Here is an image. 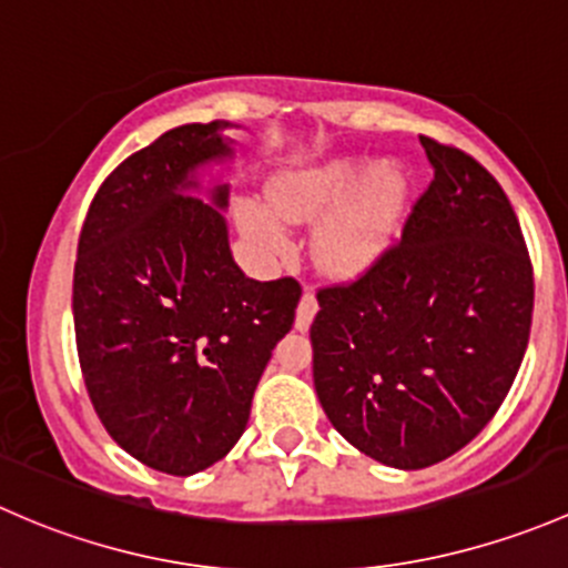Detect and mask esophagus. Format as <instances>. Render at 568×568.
<instances>
[{
  "instance_id": "obj_1",
  "label": "esophagus",
  "mask_w": 568,
  "mask_h": 568,
  "mask_svg": "<svg viewBox=\"0 0 568 568\" xmlns=\"http://www.w3.org/2000/svg\"><path fill=\"white\" fill-rule=\"evenodd\" d=\"M317 297H314L312 290L303 292L301 303H297V314H295V327L297 331H308V325L314 323V314H317Z\"/></svg>"
}]
</instances>
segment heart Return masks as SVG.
Returning <instances> with one entry per match:
<instances>
[{
	"mask_svg": "<svg viewBox=\"0 0 568 568\" xmlns=\"http://www.w3.org/2000/svg\"><path fill=\"white\" fill-rule=\"evenodd\" d=\"M374 171L372 158L347 155L273 180L271 202L284 219L312 224L328 215L314 232V260L325 273L355 276L369 271L399 235L407 196V180L399 169L385 166L353 203L346 201ZM241 224L265 248L282 251L286 245L282 224L260 204H243Z\"/></svg>",
	"mask_w": 568,
	"mask_h": 568,
	"instance_id": "1",
	"label": "heart"
}]
</instances>
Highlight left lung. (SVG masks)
I'll use <instances>...</instances> for the list:
<instances>
[{"mask_svg":"<svg viewBox=\"0 0 568 568\" xmlns=\"http://www.w3.org/2000/svg\"><path fill=\"white\" fill-rule=\"evenodd\" d=\"M435 180L402 241L317 292L314 388L361 454L420 470L465 448L506 399L530 336L534 267L498 180L420 136Z\"/></svg>","mask_w":568,"mask_h":568,"instance_id":"1","label":"left lung"}]
</instances>
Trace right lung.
Segmentation results:
<instances>
[{"label": "right lung", "instance_id": "add662e5", "mask_svg": "<svg viewBox=\"0 0 568 568\" xmlns=\"http://www.w3.org/2000/svg\"><path fill=\"white\" fill-rule=\"evenodd\" d=\"M226 128H172L125 158L92 199L75 256V347L92 407L116 446L169 476H194L241 440L301 301L295 278L254 282L232 260L230 183L199 180L235 155Z\"/></svg>", "mask_w": 568, "mask_h": 568}]
</instances>
